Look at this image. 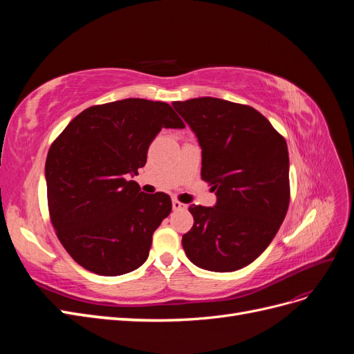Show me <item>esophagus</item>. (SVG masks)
Wrapping results in <instances>:
<instances>
[{"mask_svg": "<svg viewBox=\"0 0 354 354\" xmlns=\"http://www.w3.org/2000/svg\"><path fill=\"white\" fill-rule=\"evenodd\" d=\"M173 208L177 209V211H180V209H186L187 205H186V203H183V202L177 201V199H173Z\"/></svg>", "mask_w": 354, "mask_h": 354, "instance_id": "34e87169", "label": "esophagus"}]
</instances>
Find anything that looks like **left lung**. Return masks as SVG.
<instances>
[{
  "label": "left lung",
  "instance_id": "left-lung-1",
  "mask_svg": "<svg viewBox=\"0 0 354 354\" xmlns=\"http://www.w3.org/2000/svg\"><path fill=\"white\" fill-rule=\"evenodd\" d=\"M202 147L201 177L216 207L190 205L183 234L187 259L201 269L234 272L276 236L289 207V158L283 136L251 106L199 97L173 102Z\"/></svg>",
  "mask_w": 354,
  "mask_h": 354
}]
</instances>
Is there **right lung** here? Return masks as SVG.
<instances>
[{
	"instance_id": "1",
	"label": "right lung",
	"mask_w": 354,
	"mask_h": 354,
	"mask_svg": "<svg viewBox=\"0 0 354 354\" xmlns=\"http://www.w3.org/2000/svg\"><path fill=\"white\" fill-rule=\"evenodd\" d=\"M162 128H185L168 103L124 99L82 111L51 143L50 220L63 248L85 270L120 276L147 260L153 232L173 203L162 192L143 194L128 177L145 167Z\"/></svg>"
}]
</instances>
